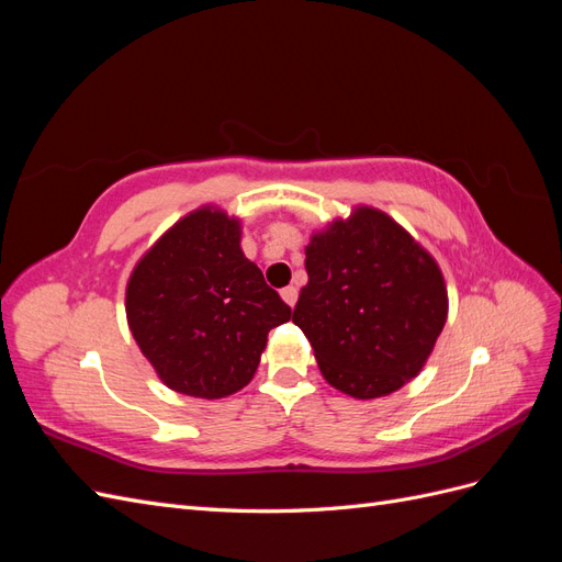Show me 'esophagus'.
<instances>
[{
	"mask_svg": "<svg viewBox=\"0 0 562 562\" xmlns=\"http://www.w3.org/2000/svg\"><path fill=\"white\" fill-rule=\"evenodd\" d=\"M281 297H283V302L288 304V307H295V302H297V288H295V285L281 288Z\"/></svg>",
	"mask_w": 562,
	"mask_h": 562,
	"instance_id": "34e87169",
	"label": "esophagus"
}]
</instances>
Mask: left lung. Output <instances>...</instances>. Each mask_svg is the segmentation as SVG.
Instances as JSON below:
<instances>
[{"label": "left lung", "instance_id": "1", "mask_svg": "<svg viewBox=\"0 0 562 562\" xmlns=\"http://www.w3.org/2000/svg\"><path fill=\"white\" fill-rule=\"evenodd\" d=\"M307 285L293 323L335 389L380 398L427 363L448 318L436 260L386 213L356 209L304 248Z\"/></svg>", "mask_w": 562, "mask_h": 562}]
</instances>
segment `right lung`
Wrapping results in <instances>:
<instances>
[{
	"label": "right lung",
	"instance_id": "obj_1",
	"mask_svg": "<svg viewBox=\"0 0 562 562\" xmlns=\"http://www.w3.org/2000/svg\"><path fill=\"white\" fill-rule=\"evenodd\" d=\"M126 316L166 386L223 398L252 380L267 333L291 321V307L244 255L239 220L199 209L135 265Z\"/></svg>",
	"mask_w": 562,
	"mask_h": 562
}]
</instances>
